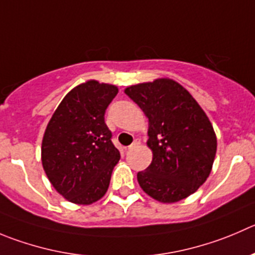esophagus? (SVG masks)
<instances>
[{
  "instance_id": "esophagus-1",
  "label": "esophagus",
  "mask_w": 255,
  "mask_h": 255,
  "mask_svg": "<svg viewBox=\"0 0 255 255\" xmlns=\"http://www.w3.org/2000/svg\"><path fill=\"white\" fill-rule=\"evenodd\" d=\"M141 144V142H140V140H135L134 142H132L131 145H130V146H128V150H131V149H134V147H136V146H139V145Z\"/></svg>"
}]
</instances>
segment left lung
Wrapping results in <instances>:
<instances>
[{
  "label": "left lung",
  "mask_w": 255,
  "mask_h": 255,
  "mask_svg": "<svg viewBox=\"0 0 255 255\" xmlns=\"http://www.w3.org/2000/svg\"><path fill=\"white\" fill-rule=\"evenodd\" d=\"M125 94L149 120L151 164L137 173L142 190L160 203H176L205 183L217 154L209 118L188 90L171 79L131 85Z\"/></svg>",
  "instance_id": "left-lung-1"
}]
</instances>
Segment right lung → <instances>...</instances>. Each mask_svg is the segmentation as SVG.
I'll return each instance as SVG.
<instances>
[{
    "label": "right lung",
    "mask_w": 255,
    "mask_h": 255,
    "mask_svg": "<svg viewBox=\"0 0 255 255\" xmlns=\"http://www.w3.org/2000/svg\"><path fill=\"white\" fill-rule=\"evenodd\" d=\"M118 93L115 85L82 82L62 99L47 124L41 146L43 170L57 193L74 204L100 200L120 160L104 118Z\"/></svg>",
    "instance_id": "right-lung-1"
}]
</instances>
